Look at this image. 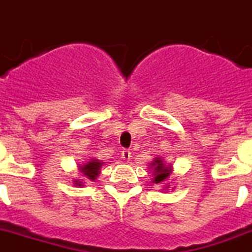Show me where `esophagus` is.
I'll return each mask as SVG.
<instances>
[{
  "mask_svg": "<svg viewBox=\"0 0 252 252\" xmlns=\"http://www.w3.org/2000/svg\"><path fill=\"white\" fill-rule=\"evenodd\" d=\"M130 157H132V152L129 150H123L122 151V158L124 159V161H130Z\"/></svg>",
  "mask_w": 252,
  "mask_h": 252,
  "instance_id": "34e87169",
  "label": "esophagus"
}]
</instances>
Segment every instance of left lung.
Here are the masks:
<instances>
[{
  "label": "left lung",
  "mask_w": 252,
  "mask_h": 252,
  "mask_svg": "<svg viewBox=\"0 0 252 252\" xmlns=\"http://www.w3.org/2000/svg\"><path fill=\"white\" fill-rule=\"evenodd\" d=\"M148 167H150V171H152V183L153 184H163L162 190H168L171 188L172 183H170V176L174 172V167H172V163L166 162L165 158L162 156L155 157L153 161H151L148 163ZM175 189V187L172 188V190Z\"/></svg>",
  "instance_id": "8db88e82"
}]
</instances>
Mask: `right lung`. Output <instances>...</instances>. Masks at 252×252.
Here are the masks:
<instances>
[{
    "label": "right lung",
    "instance_id": "right-lung-1",
    "mask_svg": "<svg viewBox=\"0 0 252 252\" xmlns=\"http://www.w3.org/2000/svg\"><path fill=\"white\" fill-rule=\"evenodd\" d=\"M102 165H104V162L100 161V159L90 158L87 162L82 163V165L77 166V167L78 171L81 172V175H82L86 180L95 181L96 179H97V176H99ZM73 184L74 185H77V187H84L86 183H85L84 179H81V180L80 179H74Z\"/></svg>",
    "mask_w": 252,
    "mask_h": 252
}]
</instances>
